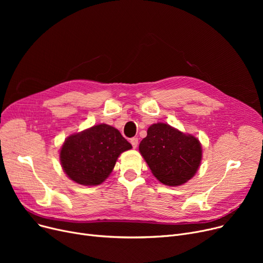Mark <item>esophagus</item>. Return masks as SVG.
<instances>
[{
	"mask_svg": "<svg viewBox=\"0 0 263 263\" xmlns=\"http://www.w3.org/2000/svg\"><path fill=\"white\" fill-rule=\"evenodd\" d=\"M130 143L132 144L133 148H136L137 145H139V139H137V137H132V139L130 140Z\"/></svg>",
	"mask_w": 263,
	"mask_h": 263,
	"instance_id": "34e87169",
	"label": "esophagus"
}]
</instances>
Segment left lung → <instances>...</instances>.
Masks as SVG:
<instances>
[{"label": "left lung", "instance_id": "left-lung-1", "mask_svg": "<svg viewBox=\"0 0 263 263\" xmlns=\"http://www.w3.org/2000/svg\"><path fill=\"white\" fill-rule=\"evenodd\" d=\"M140 153L158 180L173 186L193 178L202 157L201 145L195 136L162 122L148 128Z\"/></svg>", "mask_w": 263, "mask_h": 263}]
</instances>
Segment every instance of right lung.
Here are the masks:
<instances>
[{"label": "right lung", "instance_id": "1", "mask_svg": "<svg viewBox=\"0 0 263 263\" xmlns=\"http://www.w3.org/2000/svg\"><path fill=\"white\" fill-rule=\"evenodd\" d=\"M131 148L117 129L101 123L67 137L60 159L71 180L83 185H98L112 173L120 154Z\"/></svg>", "mask_w": 263, "mask_h": 263}]
</instances>
